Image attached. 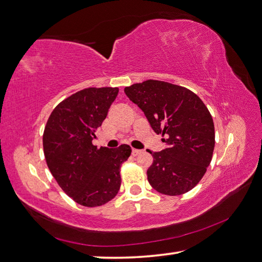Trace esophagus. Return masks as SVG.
<instances>
[{"mask_svg": "<svg viewBox=\"0 0 262 262\" xmlns=\"http://www.w3.org/2000/svg\"><path fill=\"white\" fill-rule=\"evenodd\" d=\"M141 153V150L140 149H132V155H134V157H137V155L138 154H140Z\"/></svg>", "mask_w": 262, "mask_h": 262, "instance_id": "obj_1", "label": "esophagus"}]
</instances>
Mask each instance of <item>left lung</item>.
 <instances>
[{
    "label": "left lung",
    "mask_w": 262,
    "mask_h": 262,
    "mask_svg": "<svg viewBox=\"0 0 262 262\" xmlns=\"http://www.w3.org/2000/svg\"><path fill=\"white\" fill-rule=\"evenodd\" d=\"M143 110L155 134H162L167 148L149 153L147 180L154 190L180 195L193 189L212 161L215 131L212 115L198 95L185 87L146 80L124 89Z\"/></svg>",
    "instance_id": "left-lung-1"
}]
</instances>
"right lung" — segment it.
<instances>
[{"label":"right lung","mask_w":262,"mask_h":262,"mask_svg":"<svg viewBox=\"0 0 262 262\" xmlns=\"http://www.w3.org/2000/svg\"><path fill=\"white\" fill-rule=\"evenodd\" d=\"M117 94V87L77 92L55 107L45 127L43 153L50 172L70 198L86 207L115 198L121 164L131 155L128 145L110 149L92 144Z\"/></svg>","instance_id":"obj_1"}]
</instances>
